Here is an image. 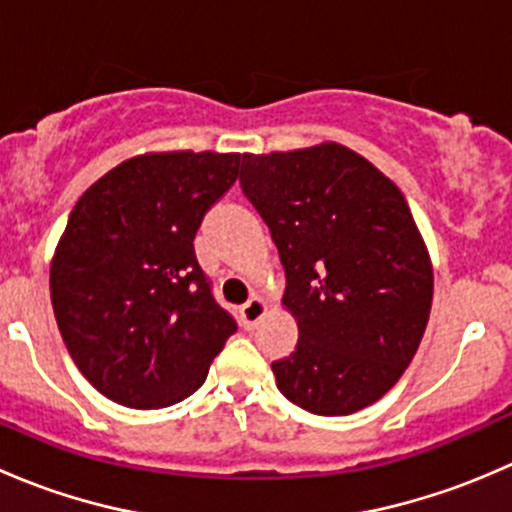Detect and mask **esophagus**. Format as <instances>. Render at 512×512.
<instances>
[{"label": "esophagus", "instance_id": "34e87169", "mask_svg": "<svg viewBox=\"0 0 512 512\" xmlns=\"http://www.w3.org/2000/svg\"><path fill=\"white\" fill-rule=\"evenodd\" d=\"M267 314V302L262 297H252L250 302L242 304L240 309V319H242V327L252 329L262 317Z\"/></svg>", "mask_w": 512, "mask_h": 512}]
</instances>
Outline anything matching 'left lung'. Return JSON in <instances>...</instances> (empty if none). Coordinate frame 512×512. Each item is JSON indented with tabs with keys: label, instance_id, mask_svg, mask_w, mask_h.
<instances>
[{
	"label": "left lung",
	"instance_id": "1",
	"mask_svg": "<svg viewBox=\"0 0 512 512\" xmlns=\"http://www.w3.org/2000/svg\"><path fill=\"white\" fill-rule=\"evenodd\" d=\"M242 168L299 329L297 349L272 361L277 389L317 416L366 409L401 379L431 314V255L404 193L334 141L245 153Z\"/></svg>",
	"mask_w": 512,
	"mask_h": 512
}]
</instances>
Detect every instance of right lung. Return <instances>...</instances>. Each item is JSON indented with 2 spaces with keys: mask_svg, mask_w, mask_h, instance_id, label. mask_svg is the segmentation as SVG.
<instances>
[{
  "mask_svg": "<svg viewBox=\"0 0 512 512\" xmlns=\"http://www.w3.org/2000/svg\"><path fill=\"white\" fill-rule=\"evenodd\" d=\"M240 158L141 153L76 200L51 257V307L71 359L106 399L128 409L178 404L235 334L193 240Z\"/></svg>",
  "mask_w": 512,
  "mask_h": 512,
  "instance_id": "1",
  "label": "right lung"
}]
</instances>
